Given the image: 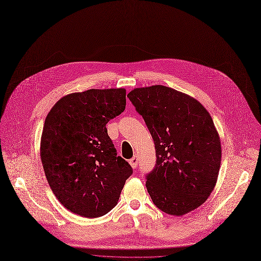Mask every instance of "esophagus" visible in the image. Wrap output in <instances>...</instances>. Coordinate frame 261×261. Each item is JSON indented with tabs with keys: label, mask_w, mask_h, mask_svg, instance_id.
I'll return each mask as SVG.
<instances>
[{
	"label": "esophagus",
	"mask_w": 261,
	"mask_h": 261,
	"mask_svg": "<svg viewBox=\"0 0 261 261\" xmlns=\"http://www.w3.org/2000/svg\"><path fill=\"white\" fill-rule=\"evenodd\" d=\"M129 163H130V165L131 167L133 168V169H135L136 167H137V163H138V157L135 155V156H133L130 160H129Z\"/></svg>",
	"instance_id": "34e87169"
}]
</instances>
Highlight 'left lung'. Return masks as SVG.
I'll return each mask as SVG.
<instances>
[{
    "label": "left lung",
    "mask_w": 261,
    "mask_h": 261,
    "mask_svg": "<svg viewBox=\"0 0 261 261\" xmlns=\"http://www.w3.org/2000/svg\"><path fill=\"white\" fill-rule=\"evenodd\" d=\"M127 97L155 144L156 165L146 182L153 203L176 217L195 210L210 196L221 167L212 117L198 100L168 86L134 88Z\"/></svg>",
    "instance_id": "8db88e82"
}]
</instances>
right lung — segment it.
<instances>
[{
    "instance_id": "obj_1",
    "label": "right lung",
    "mask_w": 261,
    "mask_h": 261,
    "mask_svg": "<svg viewBox=\"0 0 261 261\" xmlns=\"http://www.w3.org/2000/svg\"><path fill=\"white\" fill-rule=\"evenodd\" d=\"M126 107V89H88L62 97L45 117L40 159L52 192L69 211L94 219L118 202L130 164L106 124Z\"/></svg>"
}]
</instances>
